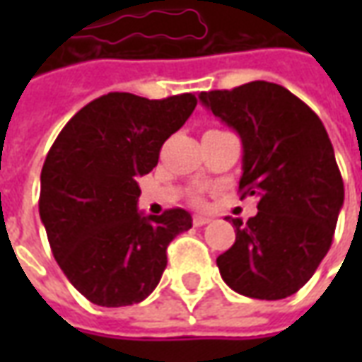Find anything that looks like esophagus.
I'll return each instance as SVG.
<instances>
[{"mask_svg":"<svg viewBox=\"0 0 362 362\" xmlns=\"http://www.w3.org/2000/svg\"><path fill=\"white\" fill-rule=\"evenodd\" d=\"M209 217H205V215H194V225L196 227H204V225H207L209 223Z\"/></svg>","mask_w":362,"mask_h":362,"instance_id":"obj_1","label":"esophagus"}]
</instances>
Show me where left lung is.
Here are the masks:
<instances>
[{
	"label": "left lung",
	"instance_id": "obj_1",
	"mask_svg": "<svg viewBox=\"0 0 362 362\" xmlns=\"http://www.w3.org/2000/svg\"><path fill=\"white\" fill-rule=\"evenodd\" d=\"M199 100L240 135L238 189L259 197L258 213L246 223L228 217L236 240L217 258L221 277L250 298L295 295L329 250L345 196L326 127L275 83L209 90Z\"/></svg>",
	"mask_w": 362,
	"mask_h": 362
}]
</instances>
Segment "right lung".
Segmentation results:
<instances>
[{"instance_id":"add662e5","label":"right lung","mask_w":362,"mask_h":362,"mask_svg":"<svg viewBox=\"0 0 362 362\" xmlns=\"http://www.w3.org/2000/svg\"><path fill=\"white\" fill-rule=\"evenodd\" d=\"M192 93L149 100L108 93L69 119L44 160L38 211L52 254L85 298L129 306L155 291L166 248L192 228L186 209L137 211V178L196 108Z\"/></svg>"}]
</instances>
